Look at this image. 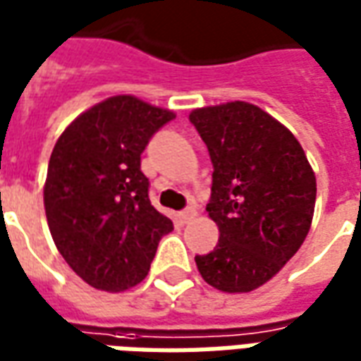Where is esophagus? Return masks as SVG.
Returning a JSON list of instances; mask_svg holds the SVG:
<instances>
[{"label":"esophagus","instance_id":"obj_1","mask_svg":"<svg viewBox=\"0 0 361 361\" xmlns=\"http://www.w3.org/2000/svg\"><path fill=\"white\" fill-rule=\"evenodd\" d=\"M197 216V211L195 209H185V211L180 212V220L183 222V224H188V222H191V220L195 219Z\"/></svg>","mask_w":361,"mask_h":361}]
</instances>
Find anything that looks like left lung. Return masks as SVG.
Instances as JSON below:
<instances>
[{
	"instance_id": "left-lung-1",
	"label": "left lung",
	"mask_w": 361,
	"mask_h": 361,
	"mask_svg": "<svg viewBox=\"0 0 361 361\" xmlns=\"http://www.w3.org/2000/svg\"><path fill=\"white\" fill-rule=\"evenodd\" d=\"M212 160L209 219L220 238L197 269L207 284L245 294L267 284L310 232L317 181L294 133L242 100L189 114Z\"/></svg>"
}]
</instances>
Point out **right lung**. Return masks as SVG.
<instances>
[{
	"mask_svg": "<svg viewBox=\"0 0 361 361\" xmlns=\"http://www.w3.org/2000/svg\"><path fill=\"white\" fill-rule=\"evenodd\" d=\"M176 118L131 94L110 96L59 135L44 183V209L56 247L87 284L123 292L149 274L172 220L149 199L141 154Z\"/></svg>",
	"mask_w": 361,
	"mask_h": 361,
	"instance_id": "add662e5",
	"label": "right lung"
}]
</instances>
